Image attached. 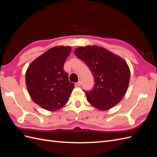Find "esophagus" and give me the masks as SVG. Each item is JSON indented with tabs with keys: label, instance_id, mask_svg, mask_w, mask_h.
<instances>
[{
	"label": "esophagus",
	"instance_id": "1",
	"mask_svg": "<svg viewBox=\"0 0 157 157\" xmlns=\"http://www.w3.org/2000/svg\"><path fill=\"white\" fill-rule=\"evenodd\" d=\"M75 85H76V86H80V85H81V82H80V80H79V81H78V82H77V83L75 84Z\"/></svg>",
	"mask_w": 157,
	"mask_h": 157
}]
</instances>
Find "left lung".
Instances as JSON below:
<instances>
[{
    "mask_svg": "<svg viewBox=\"0 0 157 157\" xmlns=\"http://www.w3.org/2000/svg\"><path fill=\"white\" fill-rule=\"evenodd\" d=\"M76 56L84 61L94 78V88L85 92L87 101L100 111H107L119 103L126 93L130 71L120 56L98 46L77 48Z\"/></svg>",
    "mask_w": 157,
    "mask_h": 157,
    "instance_id": "obj_1",
    "label": "left lung"
}]
</instances>
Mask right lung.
<instances>
[{
	"mask_svg": "<svg viewBox=\"0 0 157 157\" xmlns=\"http://www.w3.org/2000/svg\"><path fill=\"white\" fill-rule=\"evenodd\" d=\"M71 46H54L38 57L25 73L27 89L32 100L42 109L54 111L69 101L75 87L63 65Z\"/></svg>",
	"mask_w": 157,
	"mask_h": 157,
	"instance_id": "right-lung-1",
	"label": "right lung"
}]
</instances>
